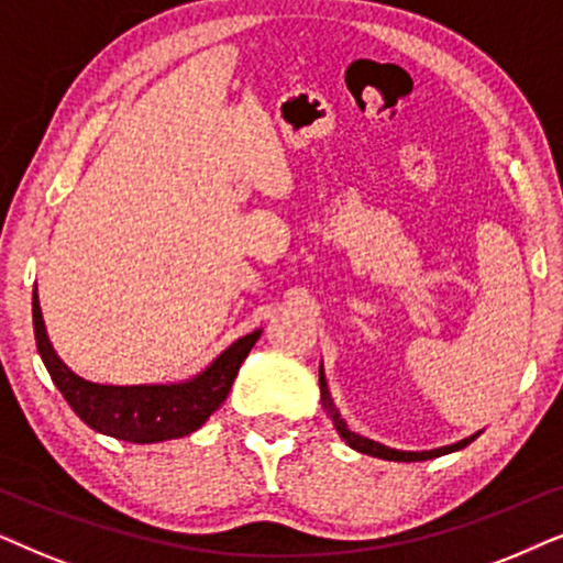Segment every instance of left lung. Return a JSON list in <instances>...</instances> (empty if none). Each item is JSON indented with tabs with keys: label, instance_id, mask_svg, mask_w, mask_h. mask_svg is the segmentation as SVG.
Here are the masks:
<instances>
[{
	"label": "left lung",
	"instance_id": "obj_1",
	"mask_svg": "<svg viewBox=\"0 0 563 563\" xmlns=\"http://www.w3.org/2000/svg\"><path fill=\"white\" fill-rule=\"evenodd\" d=\"M319 388H321V409L327 411V417L332 419L334 430L340 438L347 443L352 451L357 453H365V455H373V459H384V461H404V463H411V461H430V459H440V455H448V453H455L461 451V448H466L468 443H474V440L482 434V430L468 434V438L459 440V443L453 445H443V448H432V451H399V448H388L384 443H378V440H371L365 438V434H357L352 432L347 422H344L340 409L334 407V399L332 394H329V384H327V376H324V363L319 365Z\"/></svg>",
	"mask_w": 563,
	"mask_h": 563
}]
</instances>
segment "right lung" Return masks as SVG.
Segmentation results:
<instances>
[{
  "mask_svg": "<svg viewBox=\"0 0 563 563\" xmlns=\"http://www.w3.org/2000/svg\"><path fill=\"white\" fill-rule=\"evenodd\" d=\"M33 329L37 355L81 422L95 432L136 445L164 443L200 430L208 417L227 401L244 357L262 334V329H254L239 336L192 378L169 380V384L115 386L81 378L58 357L43 321L37 286L33 290Z\"/></svg>",
  "mask_w": 563,
  "mask_h": 563,
  "instance_id": "add662e5",
  "label": "right lung"
}]
</instances>
